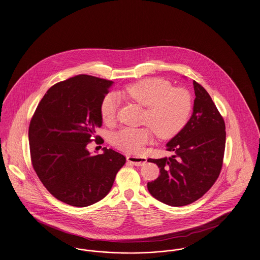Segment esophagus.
<instances>
[{
  "label": "esophagus",
  "mask_w": 260,
  "mask_h": 260,
  "mask_svg": "<svg viewBox=\"0 0 260 260\" xmlns=\"http://www.w3.org/2000/svg\"><path fill=\"white\" fill-rule=\"evenodd\" d=\"M127 161L135 165V166H143L144 164H146V162H147V159L145 157L129 155V156H127Z\"/></svg>",
  "instance_id": "1"
}]
</instances>
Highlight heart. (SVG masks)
I'll use <instances>...</instances> for the list:
<instances>
[{
  "label": "heart",
  "instance_id": "1",
  "mask_svg": "<svg viewBox=\"0 0 260 260\" xmlns=\"http://www.w3.org/2000/svg\"><path fill=\"white\" fill-rule=\"evenodd\" d=\"M121 96L146 108L143 114L145 127H125L111 137V144L126 152L140 153L152 142L153 132L161 139L178 134L188 122L191 110V96L184 88H172L171 83L161 78H146L125 86ZM118 109L116 96L109 94L101 104L104 122L115 121Z\"/></svg>",
  "mask_w": 260,
  "mask_h": 260
}]
</instances>
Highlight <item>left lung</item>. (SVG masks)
<instances>
[{
    "mask_svg": "<svg viewBox=\"0 0 260 260\" xmlns=\"http://www.w3.org/2000/svg\"><path fill=\"white\" fill-rule=\"evenodd\" d=\"M193 111L185 127L166 145L170 157L149 158L160 175L148 183L157 201L171 206L190 205L202 198L219 177L226 143L225 122L205 88L192 82Z\"/></svg>",
    "mask_w": 260,
    "mask_h": 260,
    "instance_id": "left-lung-1",
    "label": "left lung"
}]
</instances>
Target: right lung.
Listing matches in <instances>:
<instances>
[{
    "mask_svg": "<svg viewBox=\"0 0 260 260\" xmlns=\"http://www.w3.org/2000/svg\"><path fill=\"white\" fill-rule=\"evenodd\" d=\"M112 81L80 74L52 86L29 124L31 164L45 188L58 201L85 207L103 200L126 162L123 154L104 148L91 155L87 146L102 126L101 104Z\"/></svg>",
    "mask_w": 260,
    "mask_h": 260,
    "instance_id": "right-lung-1",
    "label": "right lung"
}]
</instances>
